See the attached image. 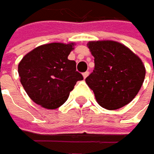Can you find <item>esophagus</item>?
<instances>
[{
  "mask_svg": "<svg viewBox=\"0 0 154 154\" xmlns=\"http://www.w3.org/2000/svg\"><path fill=\"white\" fill-rule=\"evenodd\" d=\"M88 75H89L88 72H85V73H83V74H82V75H83V79H86V78H87Z\"/></svg>",
  "mask_w": 154,
  "mask_h": 154,
  "instance_id": "obj_1",
  "label": "esophagus"
}]
</instances>
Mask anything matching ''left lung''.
Wrapping results in <instances>:
<instances>
[{
  "mask_svg": "<svg viewBox=\"0 0 154 154\" xmlns=\"http://www.w3.org/2000/svg\"><path fill=\"white\" fill-rule=\"evenodd\" d=\"M87 47L95 58V69L85 81L97 103L107 110L128 104L145 79L146 68L141 58L117 41H89Z\"/></svg>",
  "mask_w": 154,
  "mask_h": 154,
  "instance_id": "left-lung-1",
  "label": "left lung"
}]
</instances>
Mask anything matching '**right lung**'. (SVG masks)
<instances>
[{
    "label": "right lung",
    "mask_w": 154,
    "mask_h": 154,
    "mask_svg": "<svg viewBox=\"0 0 154 154\" xmlns=\"http://www.w3.org/2000/svg\"><path fill=\"white\" fill-rule=\"evenodd\" d=\"M75 45V42L44 44L20 61V81L36 104L47 109L58 108L68 100L76 81L83 79L76 72L75 61L68 59Z\"/></svg>",
    "instance_id": "obj_1"
}]
</instances>
